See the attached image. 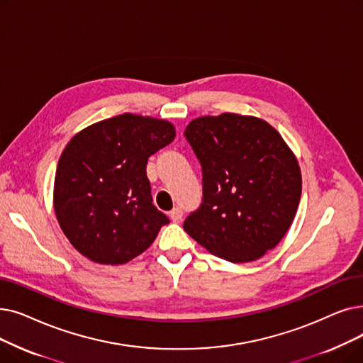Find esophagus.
Wrapping results in <instances>:
<instances>
[{
  "instance_id": "1",
  "label": "esophagus",
  "mask_w": 363,
  "mask_h": 363,
  "mask_svg": "<svg viewBox=\"0 0 363 363\" xmlns=\"http://www.w3.org/2000/svg\"><path fill=\"white\" fill-rule=\"evenodd\" d=\"M182 215H184V212H182L181 208H173L169 212V216H170V219L173 220V223H179V220L182 219Z\"/></svg>"
}]
</instances>
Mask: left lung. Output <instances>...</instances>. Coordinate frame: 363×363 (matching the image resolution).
<instances>
[{
  "label": "left lung",
  "mask_w": 363,
  "mask_h": 363,
  "mask_svg": "<svg viewBox=\"0 0 363 363\" xmlns=\"http://www.w3.org/2000/svg\"><path fill=\"white\" fill-rule=\"evenodd\" d=\"M201 164L203 200L184 230L211 254L249 262L276 247L301 197V170L267 121L224 113L193 120L184 132Z\"/></svg>",
  "instance_id": "1"
}]
</instances>
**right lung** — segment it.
<instances>
[{
	"label": "right lung",
	"instance_id": "1",
	"mask_svg": "<svg viewBox=\"0 0 363 363\" xmlns=\"http://www.w3.org/2000/svg\"><path fill=\"white\" fill-rule=\"evenodd\" d=\"M166 120L121 114L78 132L62 152L53 204L71 245L93 262L143 254L169 218L152 204L148 157L175 139Z\"/></svg>",
	"mask_w": 363,
	"mask_h": 363
}]
</instances>
